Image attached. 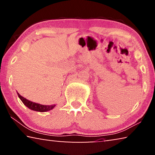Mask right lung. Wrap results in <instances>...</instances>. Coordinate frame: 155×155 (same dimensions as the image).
Listing matches in <instances>:
<instances>
[{
  "label": "right lung",
  "mask_w": 155,
  "mask_h": 155,
  "mask_svg": "<svg viewBox=\"0 0 155 155\" xmlns=\"http://www.w3.org/2000/svg\"><path fill=\"white\" fill-rule=\"evenodd\" d=\"M18 97H19L20 99L22 101V102L24 103L25 105L27 106L28 108H29L31 110H33V111H40V112H46L48 111L49 110L52 109L54 107V104H52V105H43V104H40L38 103H33V102H31L28 100L26 99L24 97L20 96L19 94L18 93Z\"/></svg>",
  "instance_id": "1"
}]
</instances>
